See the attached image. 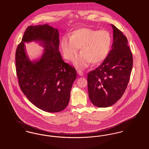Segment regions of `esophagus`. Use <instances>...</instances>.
<instances>
[{"label": "esophagus", "instance_id": "1", "mask_svg": "<svg viewBox=\"0 0 149 149\" xmlns=\"http://www.w3.org/2000/svg\"><path fill=\"white\" fill-rule=\"evenodd\" d=\"M77 73H78V74L79 76H82L84 75V72L81 71V70H77Z\"/></svg>", "mask_w": 149, "mask_h": 149}]
</instances>
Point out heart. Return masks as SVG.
<instances>
[{
	"label": "heart",
	"mask_w": 149,
	"mask_h": 149,
	"mask_svg": "<svg viewBox=\"0 0 149 149\" xmlns=\"http://www.w3.org/2000/svg\"><path fill=\"white\" fill-rule=\"evenodd\" d=\"M111 38L109 32L82 28L73 32L70 38L64 37L61 42L63 54L72 60L81 47V53L73 59V64L78 69H84L91 62L97 64L103 61L109 52Z\"/></svg>",
	"instance_id": "heart-1"
}]
</instances>
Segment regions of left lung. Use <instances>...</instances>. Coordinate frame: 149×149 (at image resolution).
Returning <instances> with one entry per match:
<instances>
[{"label": "left lung", "instance_id": "obj_1", "mask_svg": "<svg viewBox=\"0 0 149 149\" xmlns=\"http://www.w3.org/2000/svg\"><path fill=\"white\" fill-rule=\"evenodd\" d=\"M111 49L102 64L87 75L88 96L95 106L106 108L121 98L133 65L132 52L125 36L113 24Z\"/></svg>", "mask_w": 149, "mask_h": 149}]
</instances>
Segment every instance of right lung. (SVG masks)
<instances>
[{
  "label": "right lung",
  "mask_w": 149,
  "mask_h": 149,
  "mask_svg": "<svg viewBox=\"0 0 149 149\" xmlns=\"http://www.w3.org/2000/svg\"><path fill=\"white\" fill-rule=\"evenodd\" d=\"M35 41L45 47L39 60L31 61L26 54L24 42ZM59 32L49 26H30L16 52V72L20 88L37 108L56 113L64 109L70 99L77 73L64 62L59 51Z\"/></svg>",
  "instance_id": "add662e5"
}]
</instances>
